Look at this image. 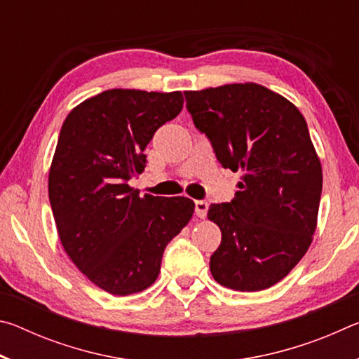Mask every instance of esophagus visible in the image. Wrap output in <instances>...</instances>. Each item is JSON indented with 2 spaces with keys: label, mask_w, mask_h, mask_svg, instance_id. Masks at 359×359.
<instances>
[{
  "label": "esophagus",
  "mask_w": 359,
  "mask_h": 359,
  "mask_svg": "<svg viewBox=\"0 0 359 359\" xmlns=\"http://www.w3.org/2000/svg\"><path fill=\"white\" fill-rule=\"evenodd\" d=\"M208 209H209V204L203 201V199H199V201H194V212H196V215L199 218H204L208 215Z\"/></svg>",
  "instance_id": "34e87169"
}]
</instances>
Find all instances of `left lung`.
Listing matches in <instances>:
<instances>
[{"mask_svg": "<svg viewBox=\"0 0 359 359\" xmlns=\"http://www.w3.org/2000/svg\"><path fill=\"white\" fill-rule=\"evenodd\" d=\"M185 98L222 166L242 171L233 201L208 212L222 231L212 276L236 291L269 288L299 263L317 229L323 172L306 118L253 82L185 92Z\"/></svg>", "mask_w": 359, "mask_h": 359, "instance_id": "8db88e82", "label": "left lung"}]
</instances>
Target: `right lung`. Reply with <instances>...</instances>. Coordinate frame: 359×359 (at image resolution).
I'll return each instance as SVG.
<instances>
[{
    "label": "right lung",
    "mask_w": 359,
    "mask_h": 359,
    "mask_svg": "<svg viewBox=\"0 0 359 359\" xmlns=\"http://www.w3.org/2000/svg\"><path fill=\"white\" fill-rule=\"evenodd\" d=\"M180 92L112 88L85 100L63 121L48 172V199L65 252L96 287L139 293L160 274L166 245L194 203L128 185L145 168L155 131L180 114Z\"/></svg>",
    "instance_id": "obj_1"
}]
</instances>
